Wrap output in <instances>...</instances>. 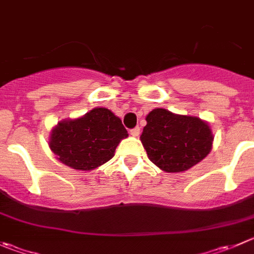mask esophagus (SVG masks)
Masks as SVG:
<instances>
[{
    "label": "esophagus",
    "mask_w": 254,
    "mask_h": 254,
    "mask_svg": "<svg viewBox=\"0 0 254 254\" xmlns=\"http://www.w3.org/2000/svg\"><path fill=\"white\" fill-rule=\"evenodd\" d=\"M130 135H132V136H139V135H140V127H134V129L130 130Z\"/></svg>",
    "instance_id": "obj_1"
}]
</instances>
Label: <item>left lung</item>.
<instances>
[{"mask_svg": "<svg viewBox=\"0 0 254 254\" xmlns=\"http://www.w3.org/2000/svg\"><path fill=\"white\" fill-rule=\"evenodd\" d=\"M146 123L140 140L147 157L162 171H186L212 149L210 125L200 118L157 108L147 114Z\"/></svg>", "mask_w": 254, "mask_h": 254, "instance_id": "1", "label": "left lung"}]
</instances>
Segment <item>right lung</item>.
Masks as SVG:
<instances>
[{
    "instance_id": "obj_1",
    "label": "right lung",
    "mask_w": 254,
    "mask_h": 254,
    "mask_svg": "<svg viewBox=\"0 0 254 254\" xmlns=\"http://www.w3.org/2000/svg\"><path fill=\"white\" fill-rule=\"evenodd\" d=\"M127 137L122 120L109 109L94 108L74 120H63L52 130L49 147L67 166L89 171L109 161Z\"/></svg>"
}]
</instances>
